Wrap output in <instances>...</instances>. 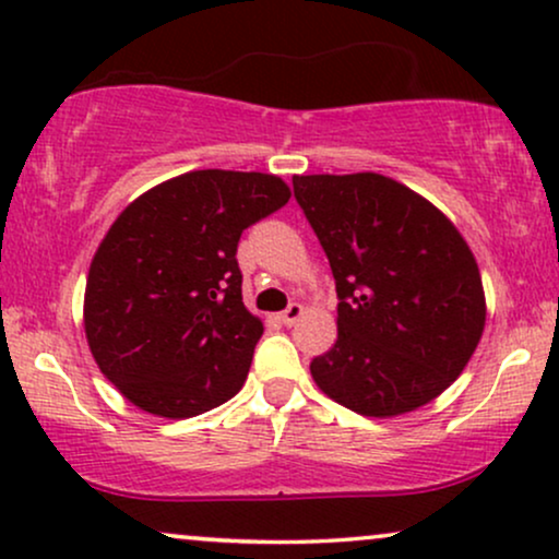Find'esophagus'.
<instances>
[{
  "label": "esophagus",
  "instance_id": "esophagus-1",
  "mask_svg": "<svg viewBox=\"0 0 559 559\" xmlns=\"http://www.w3.org/2000/svg\"><path fill=\"white\" fill-rule=\"evenodd\" d=\"M300 316H302V306H300V302H290V306H287L285 311L280 313V321L285 323V326H293L295 321H300Z\"/></svg>",
  "mask_w": 559,
  "mask_h": 559
}]
</instances>
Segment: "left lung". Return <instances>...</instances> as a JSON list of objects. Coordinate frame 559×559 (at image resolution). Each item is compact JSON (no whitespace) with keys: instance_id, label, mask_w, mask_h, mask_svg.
Returning <instances> with one entry per match:
<instances>
[{"instance_id":"left-lung-1","label":"left lung","mask_w":559,"mask_h":559,"mask_svg":"<svg viewBox=\"0 0 559 559\" xmlns=\"http://www.w3.org/2000/svg\"><path fill=\"white\" fill-rule=\"evenodd\" d=\"M336 282V342L311 376L362 417L417 409L461 376L485 329L474 253L438 206L381 174L293 176Z\"/></svg>"}]
</instances>
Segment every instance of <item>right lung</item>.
<instances>
[{"label": "right lung", "instance_id": "1", "mask_svg": "<svg viewBox=\"0 0 559 559\" xmlns=\"http://www.w3.org/2000/svg\"><path fill=\"white\" fill-rule=\"evenodd\" d=\"M277 176L191 170L116 217L85 287L100 373L134 406L183 419L233 399L264 323L240 295V233L287 204Z\"/></svg>", "mask_w": 559, "mask_h": 559}]
</instances>
